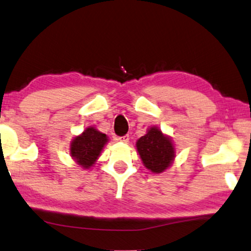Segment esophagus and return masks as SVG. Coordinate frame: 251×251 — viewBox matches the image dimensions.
<instances>
[{
  "label": "esophagus",
  "instance_id": "esophagus-1",
  "mask_svg": "<svg viewBox=\"0 0 251 251\" xmlns=\"http://www.w3.org/2000/svg\"><path fill=\"white\" fill-rule=\"evenodd\" d=\"M117 140L121 141V142L127 143V142H128V141H129V135H128V134H126V135H124V136H118Z\"/></svg>",
  "mask_w": 251,
  "mask_h": 251
}]
</instances>
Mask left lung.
Wrapping results in <instances>:
<instances>
[{
	"mask_svg": "<svg viewBox=\"0 0 251 251\" xmlns=\"http://www.w3.org/2000/svg\"><path fill=\"white\" fill-rule=\"evenodd\" d=\"M141 159L148 169L153 173H161L174 159V147L156 127L149 129L146 135L140 137L136 143Z\"/></svg>",
	"mask_w": 251,
	"mask_h": 251,
	"instance_id": "left-lung-1",
	"label": "left lung"
}]
</instances>
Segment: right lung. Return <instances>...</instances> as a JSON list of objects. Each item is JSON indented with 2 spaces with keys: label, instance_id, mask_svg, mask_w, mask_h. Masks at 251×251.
I'll use <instances>...</instances> for the list:
<instances>
[{
  "label": "right lung",
  "instance_id": "right-lung-1",
  "mask_svg": "<svg viewBox=\"0 0 251 251\" xmlns=\"http://www.w3.org/2000/svg\"><path fill=\"white\" fill-rule=\"evenodd\" d=\"M107 140L105 134L100 133L93 127H89L82 135L75 137L70 147L72 157L78 162V165L89 168L100 156Z\"/></svg>",
  "mask_w": 251,
  "mask_h": 251
}]
</instances>
